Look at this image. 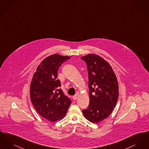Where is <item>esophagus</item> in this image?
Wrapping results in <instances>:
<instances>
[{"instance_id":"34e87169","label":"esophagus","mask_w":149,"mask_h":149,"mask_svg":"<svg viewBox=\"0 0 149 149\" xmlns=\"http://www.w3.org/2000/svg\"><path fill=\"white\" fill-rule=\"evenodd\" d=\"M77 97H78V95H74L72 97V99L75 100L76 99H77Z\"/></svg>"}]
</instances>
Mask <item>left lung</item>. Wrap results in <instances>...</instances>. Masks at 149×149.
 <instances>
[{"label": "left lung", "instance_id": "left-lung-1", "mask_svg": "<svg viewBox=\"0 0 149 149\" xmlns=\"http://www.w3.org/2000/svg\"><path fill=\"white\" fill-rule=\"evenodd\" d=\"M81 58L88 68L90 100L88 108L82 112L86 120L98 123L107 118L116 106L119 94L117 79L103 57L89 54Z\"/></svg>", "mask_w": 149, "mask_h": 149}]
</instances>
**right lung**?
Returning a JSON list of instances; mask_svg holds the SVG:
<instances>
[{
    "instance_id": "1",
    "label": "right lung",
    "mask_w": 149,
    "mask_h": 149,
    "mask_svg": "<svg viewBox=\"0 0 149 149\" xmlns=\"http://www.w3.org/2000/svg\"><path fill=\"white\" fill-rule=\"evenodd\" d=\"M70 58L58 54L46 57L37 66L31 83L33 106L41 117L52 122L63 119L71 105L70 99L58 89L61 83L57 79L59 67Z\"/></svg>"
}]
</instances>
